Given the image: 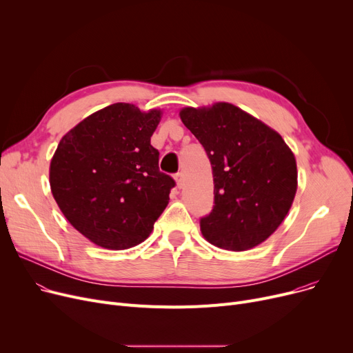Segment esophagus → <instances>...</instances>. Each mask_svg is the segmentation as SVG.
Instances as JSON below:
<instances>
[{"label":"esophagus","mask_w":353,"mask_h":353,"mask_svg":"<svg viewBox=\"0 0 353 353\" xmlns=\"http://www.w3.org/2000/svg\"><path fill=\"white\" fill-rule=\"evenodd\" d=\"M174 179H176V183H177V188L183 189V186H184V176H183V173H177L174 176Z\"/></svg>","instance_id":"1"}]
</instances>
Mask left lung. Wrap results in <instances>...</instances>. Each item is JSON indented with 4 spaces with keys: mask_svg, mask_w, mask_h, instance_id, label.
<instances>
[{
    "mask_svg": "<svg viewBox=\"0 0 353 353\" xmlns=\"http://www.w3.org/2000/svg\"><path fill=\"white\" fill-rule=\"evenodd\" d=\"M179 116L212 163L214 206L200 220L203 237L233 252L263 243L298 190L293 152L276 130L230 103L184 107Z\"/></svg>",
    "mask_w": 353,
    "mask_h": 353,
    "instance_id": "left-lung-1",
    "label": "left lung"
}]
</instances>
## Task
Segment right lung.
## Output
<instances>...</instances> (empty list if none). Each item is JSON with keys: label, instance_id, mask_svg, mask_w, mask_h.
I'll use <instances>...</instances> for the list:
<instances>
[{"label": "right lung", "instance_id": "add662e5", "mask_svg": "<svg viewBox=\"0 0 353 353\" xmlns=\"http://www.w3.org/2000/svg\"><path fill=\"white\" fill-rule=\"evenodd\" d=\"M163 111L116 103L63 136L50 163L52 197L94 245L124 250L150 236L174 180L159 170L150 139Z\"/></svg>", "mask_w": 353, "mask_h": 353}]
</instances>
